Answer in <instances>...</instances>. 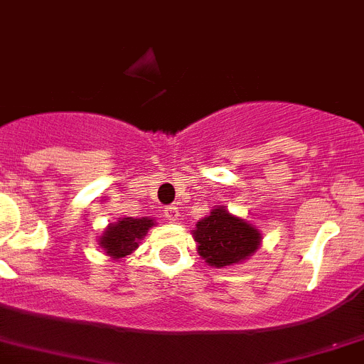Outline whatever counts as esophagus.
<instances>
[{
	"label": "esophagus",
	"mask_w": 364,
	"mask_h": 364,
	"mask_svg": "<svg viewBox=\"0 0 364 364\" xmlns=\"http://www.w3.org/2000/svg\"><path fill=\"white\" fill-rule=\"evenodd\" d=\"M178 207L176 205H168V207H164V216H166V220H169V221H176L178 220V216H180V213H178Z\"/></svg>",
	"instance_id": "34e87169"
}]
</instances>
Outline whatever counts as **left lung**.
I'll use <instances>...</instances> for the list:
<instances>
[{
    "label": "left lung",
    "instance_id": "left-lung-1",
    "mask_svg": "<svg viewBox=\"0 0 364 364\" xmlns=\"http://www.w3.org/2000/svg\"><path fill=\"white\" fill-rule=\"evenodd\" d=\"M195 241L198 254L210 266L236 264L257 250L261 234L241 218L232 216L223 207H218L207 218L196 223Z\"/></svg>",
    "mask_w": 364,
    "mask_h": 364
}]
</instances>
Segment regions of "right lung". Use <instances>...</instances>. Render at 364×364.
<instances>
[{
	"instance_id": "1",
	"label": "right lung",
	"mask_w": 364,
	"mask_h": 364,
	"mask_svg": "<svg viewBox=\"0 0 364 364\" xmlns=\"http://www.w3.org/2000/svg\"><path fill=\"white\" fill-rule=\"evenodd\" d=\"M154 225L150 218H121L117 223L110 225L102 236L100 247L114 259L132 254L137 248L143 236H146L148 228Z\"/></svg>"
}]
</instances>
